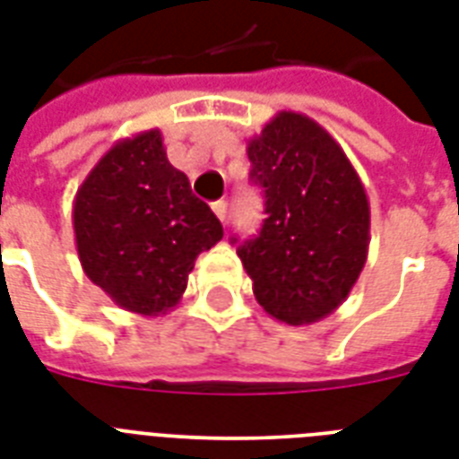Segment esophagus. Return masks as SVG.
Segmentation results:
<instances>
[{
	"label": "esophagus",
	"mask_w": 459,
	"mask_h": 459,
	"mask_svg": "<svg viewBox=\"0 0 459 459\" xmlns=\"http://www.w3.org/2000/svg\"><path fill=\"white\" fill-rule=\"evenodd\" d=\"M212 209H214V214H216V219H219V221H226V214H229V204H226V202H214V204H212Z\"/></svg>",
	"instance_id": "34e87169"
}]
</instances>
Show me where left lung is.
<instances>
[{
  "instance_id": "left-lung-1",
  "label": "left lung",
  "mask_w": 459,
  "mask_h": 459,
  "mask_svg": "<svg viewBox=\"0 0 459 459\" xmlns=\"http://www.w3.org/2000/svg\"><path fill=\"white\" fill-rule=\"evenodd\" d=\"M247 157L269 214L259 236L238 247L252 293L283 324L321 321L345 302L367 262V190L333 135L298 111H279L247 140Z\"/></svg>"
}]
</instances>
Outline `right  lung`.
<instances>
[{"instance_id": "right-lung-1", "label": "right lung", "mask_w": 459, "mask_h": 459, "mask_svg": "<svg viewBox=\"0 0 459 459\" xmlns=\"http://www.w3.org/2000/svg\"><path fill=\"white\" fill-rule=\"evenodd\" d=\"M74 233L85 276L143 316L171 312L197 255L223 238L214 212L166 157L159 128L118 140L92 166L75 193Z\"/></svg>"}]
</instances>
